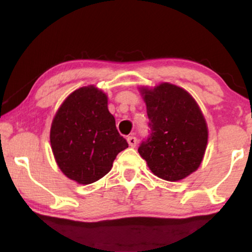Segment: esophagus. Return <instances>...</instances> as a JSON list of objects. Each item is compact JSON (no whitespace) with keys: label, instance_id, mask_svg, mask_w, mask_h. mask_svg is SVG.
<instances>
[{"label":"esophagus","instance_id":"esophagus-1","mask_svg":"<svg viewBox=\"0 0 252 252\" xmlns=\"http://www.w3.org/2000/svg\"><path fill=\"white\" fill-rule=\"evenodd\" d=\"M127 142H128V144H129V147H132V148H134L136 146V143H137V140H136V137L135 136H128L127 137Z\"/></svg>","mask_w":252,"mask_h":252}]
</instances>
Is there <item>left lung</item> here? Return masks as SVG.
Wrapping results in <instances>:
<instances>
[{
	"mask_svg": "<svg viewBox=\"0 0 252 252\" xmlns=\"http://www.w3.org/2000/svg\"><path fill=\"white\" fill-rule=\"evenodd\" d=\"M150 134L139 147L151 172L167 181L181 180L197 170L208 144V126L188 92L164 82L141 88Z\"/></svg>",
	"mask_w": 252,
	"mask_h": 252,
	"instance_id": "obj_1",
	"label": "left lung"
}]
</instances>
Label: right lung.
Masks as SVG:
<instances>
[{"instance_id":"1","label":"right lung","mask_w":252,"mask_h":252,"mask_svg":"<svg viewBox=\"0 0 252 252\" xmlns=\"http://www.w3.org/2000/svg\"><path fill=\"white\" fill-rule=\"evenodd\" d=\"M50 144L61 171L80 185L109 173L117 155L128 147L109 112L108 97L94 86L77 89L62 103L51 124Z\"/></svg>"}]
</instances>
